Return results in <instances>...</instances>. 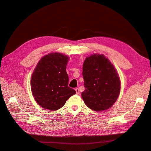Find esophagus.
I'll list each match as a JSON object with an SVG mask.
<instances>
[{
    "instance_id": "34e87169",
    "label": "esophagus",
    "mask_w": 151,
    "mask_h": 151,
    "mask_svg": "<svg viewBox=\"0 0 151 151\" xmlns=\"http://www.w3.org/2000/svg\"><path fill=\"white\" fill-rule=\"evenodd\" d=\"M75 91H76V94H79L80 91H79V89L78 88H76Z\"/></svg>"
}]
</instances>
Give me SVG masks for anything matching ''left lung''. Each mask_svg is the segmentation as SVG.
<instances>
[{"instance_id":"1","label":"left lung","mask_w":151,"mask_h":151,"mask_svg":"<svg viewBox=\"0 0 151 151\" xmlns=\"http://www.w3.org/2000/svg\"><path fill=\"white\" fill-rule=\"evenodd\" d=\"M83 76L85 90L81 95L86 106L96 111L111 107L119 96L120 81L108 58L97 53L86 57Z\"/></svg>"}]
</instances>
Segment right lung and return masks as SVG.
Listing matches in <instances>:
<instances>
[{"label": "right lung", "mask_w": 151, "mask_h": 151, "mask_svg": "<svg viewBox=\"0 0 151 151\" xmlns=\"http://www.w3.org/2000/svg\"><path fill=\"white\" fill-rule=\"evenodd\" d=\"M68 57L51 53L43 57L36 65L31 79L33 97L40 106L51 111L61 108L76 94L69 88L66 67Z\"/></svg>", "instance_id": "1"}]
</instances>
